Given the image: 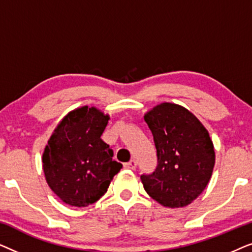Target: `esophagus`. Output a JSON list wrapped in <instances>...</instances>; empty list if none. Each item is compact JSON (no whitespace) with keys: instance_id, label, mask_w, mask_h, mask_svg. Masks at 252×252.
<instances>
[{"instance_id":"esophagus-1","label":"esophagus","mask_w":252,"mask_h":252,"mask_svg":"<svg viewBox=\"0 0 252 252\" xmlns=\"http://www.w3.org/2000/svg\"><path fill=\"white\" fill-rule=\"evenodd\" d=\"M136 165H137V163L135 159H130L128 163L124 164V167L127 168V170H134V168L136 167Z\"/></svg>"}]
</instances>
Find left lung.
Listing matches in <instances>:
<instances>
[{"label":"left lung","mask_w":252,"mask_h":252,"mask_svg":"<svg viewBox=\"0 0 252 252\" xmlns=\"http://www.w3.org/2000/svg\"><path fill=\"white\" fill-rule=\"evenodd\" d=\"M157 150V166L142 174L148 195L167 208H182L198 197L215 167L209 132L184 106L161 103L144 115Z\"/></svg>","instance_id":"8db88e82"}]
</instances>
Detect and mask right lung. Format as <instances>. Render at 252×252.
I'll use <instances>...</instances> for the list:
<instances>
[{"mask_svg":"<svg viewBox=\"0 0 252 252\" xmlns=\"http://www.w3.org/2000/svg\"><path fill=\"white\" fill-rule=\"evenodd\" d=\"M110 117L81 106L62 119L44 148L43 172L51 190L68 205L98 201L123 165L101 139Z\"/></svg>","mask_w":252,"mask_h":252,"instance_id":"1","label":"right lung"}]
</instances>
